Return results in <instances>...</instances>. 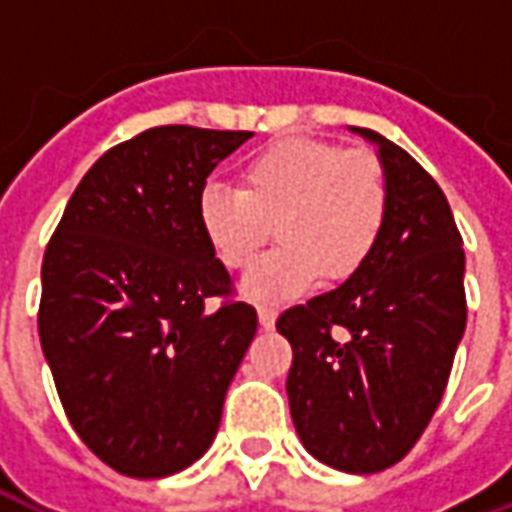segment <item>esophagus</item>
Returning a JSON list of instances; mask_svg holds the SVG:
<instances>
[{"label": "esophagus", "instance_id": "obj_1", "mask_svg": "<svg viewBox=\"0 0 512 512\" xmlns=\"http://www.w3.org/2000/svg\"><path fill=\"white\" fill-rule=\"evenodd\" d=\"M257 318H260L263 329H274V323H277V307L274 304H260L257 307Z\"/></svg>", "mask_w": 512, "mask_h": 512}]
</instances>
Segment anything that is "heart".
I'll list each match as a JSON object with an SVG mask.
<instances>
[{
    "label": "heart",
    "instance_id": "1",
    "mask_svg": "<svg viewBox=\"0 0 512 512\" xmlns=\"http://www.w3.org/2000/svg\"><path fill=\"white\" fill-rule=\"evenodd\" d=\"M389 213V183L370 150L318 139H279L241 167V189L200 194L202 233L216 257L246 271L277 227L282 244L246 279L255 301L293 299L321 274L340 282L373 255Z\"/></svg>",
    "mask_w": 512,
    "mask_h": 512
}]
</instances>
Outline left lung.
Returning a JSON list of instances; mask_svg holds the SVG:
<instances>
[{
	"instance_id": "obj_1",
	"label": "left lung",
	"mask_w": 512,
	"mask_h": 512,
	"mask_svg": "<svg viewBox=\"0 0 512 512\" xmlns=\"http://www.w3.org/2000/svg\"><path fill=\"white\" fill-rule=\"evenodd\" d=\"M389 183L384 233L340 288L279 315L290 417L318 461L351 474L403 461L447 389L466 329L463 238L439 183L370 128Z\"/></svg>"
}]
</instances>
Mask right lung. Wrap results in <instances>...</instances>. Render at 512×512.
<instances>
[{
	"mask_svg": "<svg viewBox=\"0 0 512 512\" xmlns=\"http://www.w3.org/2000/svg\"><path fill=\"white\" fill-rule=\"evenodd\" d=\"M249 136L156 126L109 147L46 246L38 332L57 395L79 439L128 477L202 458L255 340V307L235 299L200 224L205 180Z\"/></svg>",
	"mask_w": 512,
	"mask_h": 512,
	"instance_id": "add662e5",
	"label": "right lung"
}]
</instances>
